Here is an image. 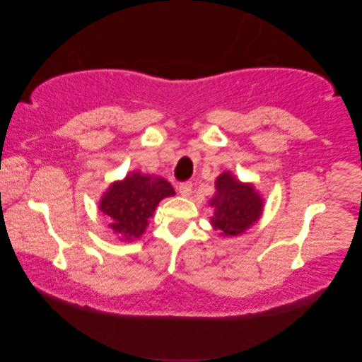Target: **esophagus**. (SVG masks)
Here are the masks:
<instances>
[{"label": "esophagus", "instance_id": "esophagus-1", "mask_svg": "<svg viewBox=\"0 0 362 362\" xmlns=\"http://www.w3.org/2000/svg\"><path fill=\"white\" fill-rule=\"evenodd\" d=\"M191 191H193V183L191 182H182L179 185V193L183 197H188L191 194Z\"/></svg>", "mask_w": 362, "mask_h": 362}]
</instances>
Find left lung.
I'll use <instances>...</instances> for the list:
<instances>
[{
    "instance_id": "left-lung-1",
    "label": "left lung",
    "mask_w": 362,
    "mask_h": 362,
    "mask_svg": "<svg viewBox=\"0 0 362 362\" xmlns=\"http://www.w3.org/2000/svg\"><path fill=\"white\" fill-rule=\"evenodd\" d=\"M218 193L210 205L214 206L211 224L222 236L241 235L259 218L263 201L252 185L238 182L230 173H224L216 180Z\"/></svg>"
}]
</instances>
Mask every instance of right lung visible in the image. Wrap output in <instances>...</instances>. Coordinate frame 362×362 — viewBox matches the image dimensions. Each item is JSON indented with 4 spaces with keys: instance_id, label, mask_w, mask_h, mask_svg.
<instances>
[{
    "instance_id": "add662e5",
    "label": "right lung",
    "mask_w": 362,
    "mask_h": 362,
    "mask_svg": "<svg viewBox=\"0 0 362 362\" xmlns=\"http://www.w3.org/2000/svg\"><path fill=\"white\" fill-rule=\"evenodd\" d=\"M173 194L174 188L165 179L134 173L113 183L99 202V210L112 219L110 227L115 232L134 240L143 235L161 199Z\"/></svg>"
}]
</instances>
